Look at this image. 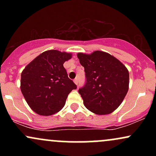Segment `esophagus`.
Masks as SVG:
<instances>
[{
  "instance_id": "esophagus-1",
  "label": "esophagus",
  "mask_w": 156,
  "mask_h": 156,
  "mask_svg": "<svg viewBox=\"0 0 156 156\" xmlns=\"http://www.w3.org/2000/svg\"><path fill=\"white\" fill-rule=\"evenodd\" d=\"M74 83H76V84H78V79L77 78H75V79H74Z\"/></svg>"
}]
</instances>
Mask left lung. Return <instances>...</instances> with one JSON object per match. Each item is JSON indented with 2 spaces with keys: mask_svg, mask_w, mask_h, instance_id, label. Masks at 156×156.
<instances>
[{
  "mask_svg": "<svg viewBox=\"0 0 156 156\" xmlns=\"http://www.w3.org/2000/svg\"><path fill=\"white\" fill-rule=\"evenodd\" d=\"M78 58L85 71V84L78 89L84 105L100 115L113 112L128 91L127 68L115 57L103 51L89 55L80 53Z\"/></svg>",
  "mask_w": 156,
  "mask_h": 156,
  "instance_id": "left-lung-1",
  "label": "left lung"
}]
</instances>
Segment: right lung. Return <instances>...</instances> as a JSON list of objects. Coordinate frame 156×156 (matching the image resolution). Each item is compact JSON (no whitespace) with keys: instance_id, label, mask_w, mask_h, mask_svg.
<instances>
[{"instance_id":"1","label":"right lung","mask_w":156,"mask_h":156,"mask_svg":"<svg viewBox=\"0 0 156 156\" xmlns=\"http://www.w3.org/2000/svg\"><path fill=\"white\" fill-rule=\"evenodd\" d=\"M72 55L56 50L41 53L25 67L21 74L23 95L34 112L42 116L58 112L68 94L77 86L68 78L63 64Z\"/></svg>"}]
</instances>
